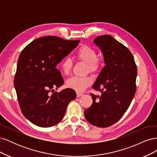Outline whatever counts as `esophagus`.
I'll return each mask as SVG.
<instances>
[{"instance_id": "esophagus-1", "label": "esophagus", "mask_w": 157, "mask_h": 157, "mask_svg": "<svg viewBox=\"0 0 157 157\" xmlns=\"http://www.w3.org/2000/svg\"><path fill=\"white\" fill-rule=\"evenodd\" d=\"M81 96H82V93L77 92V98H79V97H80Z\"/></svg>"}]
</instances>
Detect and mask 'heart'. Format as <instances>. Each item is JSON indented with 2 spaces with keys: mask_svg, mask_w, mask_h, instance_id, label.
Masks as SVG:
<instances>
[{
  "mask_svg": "<svg viewBox=\"0 0 157 157\" xmlns=\"http://www.w3.org/2000/svg\"><path fill=\"white\" fill-rule=\"evenodd\" d=\"M97 52L92 47L84 45L77 53V58L88 63V69L92 72H96L100 67V61L97 59ZM73 67V61L70 58H65L61 64V70L63 75H69ZM92 83V78L90 77H73L67 80L66 85L69 88L78 92H83Z\"/></svg>",
  "mask_w": 157,
  "mask_h": 157,
  "instance_id": "1",
  "label": "heart"
}]
</instances>
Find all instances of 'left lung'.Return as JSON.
I'll return each instance as SVG.
<instances>
[{
  "label": "left lung",
  "instance_id": "8db88e82",
  "mask_svg": "<svg viewBox=\"0 0 157 157\" xmlns=\"http://www.w3.org/2000/svg\"><path fill=\"white\" fill-rule=\"evenodd\" d=\"M94 42L103 54L105 66L92 88L101 96L91 94L92 105L84 117L98 127L115 124L129 107L136 90L137 67L130 51L110 35L96 37Z\"/></svg>",
  "mask_w": 157,
  "mask_h": 157
}]
</instances>
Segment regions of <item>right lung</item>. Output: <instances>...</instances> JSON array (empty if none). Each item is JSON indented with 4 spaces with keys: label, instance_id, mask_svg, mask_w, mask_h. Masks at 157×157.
<instances>
[{
    "label": "right lung",
    "instance_id": "right-lung-1",
    "mask_svg": "<svg viewBox=\"0 0 157 157\" xmlns=\"http://www.w3.org/2000/svg\"><path fill=\"white\" fill-rule=\"evenodd\" d=\"M79 42L44 36L33 40L21 52L13 84L23 115L35 125L47 128L58 124L69 103L76 98L71 88L50 92L63 84L56 66Z\"/></svg>",
    "mask_w": 157,
    "mask_h": 157
}]
</instances>
